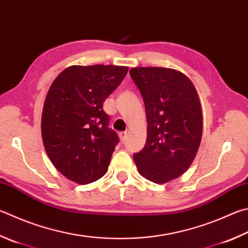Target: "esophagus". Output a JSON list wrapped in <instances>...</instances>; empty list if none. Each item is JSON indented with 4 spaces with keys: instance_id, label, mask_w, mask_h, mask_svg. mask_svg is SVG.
I'll return each instance as SVG.
<instances>
[{
    "instance_id": "esophagus-1",
    "label": "esophagus",
    "mask_w": 248,
    "mask_h": 248,
    "mask_svg": "<svg viewBox=\"0 0 248 248\" xmlns=\"http://www.w3.org/2000/svg\"><path fill=\"white\" fill-rule=\"evenodd\" d=\"M119 138H120V141L124 143L125 140H127V132H120L119 133Z\"/></svg>"
}]
</instances>
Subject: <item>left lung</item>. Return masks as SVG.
<instances>
[{
    "mask_svg": "<svg viewBox=\"0 0 248 248\" xmlns=\"http://www.w3.org/2000/svg\"><path fill=\"white\" fill-rule=\"evenodd\" d=\"M130 76L142 94L147 120L145 146L133 159L144 178L167 183L186 172L199 151V94L192 81L175 69L138 67L130 69Z\"/></svg>",
    "mask_w": 248,
    "mask_h": 248,
    "instance_id": "left-lung-1",
    "label": "left lung"
}]
</instances>
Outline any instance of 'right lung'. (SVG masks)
Here are the masks:
<instances>
[{
    "instance_id": "1",
    "label": "right lung",
    "mask_w": 248,
    "mask_h": 248,
    "mask_svg": "<svg viewBox=\"0 0 248 248\" xmlns=\"http://www.w3.org/2000/svg\"><path fill=\"white\" fill-rule=\"evenodd\" d=\"M128 70L112 65L70 66L48 89L41 119L44 148L71 181L89 184L107 172L119 138L108 127L103 103Z\"/></svg>"
}]
</instances>
